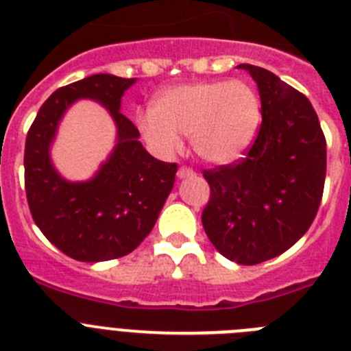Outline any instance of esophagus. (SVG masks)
<instances>
[{
    "label": "esophagus",
    "instance_id": "obj_1",
    "mask_svg": "<svg viewBox=\"0 0 351 351\" xmlns=\"http://www.w3.org/2000/svg\"><path fill=\"white\" fill-rule=\"evenodd\" d=\"M197 173H195V170L188 169V167H181V169L178 170V178L179 179H188V178H195Z\"/></svg>",
    "mask_w": 351,
    "mask_h": 351
}]
</instances>
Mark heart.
Returning <instances> with one entry per match:
<instances>
[{
    "instance_id": "heart-1",
    "label": "heart",
    "mask_w": 351,
    "mask_h": 351,
    "mask_svg": "<svg viewBox=\"0 0 351 351\" xmlns=\"http://www.w3.org/2000/svg\"><path fill=\"white\" fill-rule=\"evenodd\" d=\"M137 126L161 156L179 153L181 135H186L200 160L226 165L243 158L255 142L262 101L243 80L179 84L160 93L154 110L138 114Z\"/></svg>"
}]
</instances>
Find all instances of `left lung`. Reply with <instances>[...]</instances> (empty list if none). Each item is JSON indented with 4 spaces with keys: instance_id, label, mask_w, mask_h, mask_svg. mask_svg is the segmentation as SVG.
I'll return each instance as SVG.
<instances>
[{
    "instance_id": "8db88e82",
    "label": "left lung",
    "mask_w": 351,
    "mask_h": 351,
    "mask_svg": "<svg viewBox=\"0 0 351 351\" xmlns=\"http://www.w3.org/2000/svg\"><path fill=\"white\" fill-rule=\"evenodd\" d=\"M256 82L262 126L247 156L206 170L202 225L225 258L255 265L290 250L324 195L327 144L311 101L265 68L239 64Z\"/></svg>"
}]
</instances>
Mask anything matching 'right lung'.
<instances>
[{"mask_svg": "<svg viewBox=\"0 0 351 351\" xmlns=\"http://www.w3.org/2000/svg\"><path fill=\"white\" fill-rule=\"evenodd\" d=\"M137 79L96 73L52 93L26 138L24 181L42 234L79 262H105L132 253L153 230L176 181L178 165L147 153L141 133L121 112V98ZM79 99L100 103L117 125V144L86 182L63 178L50 149L67 108Z\"/></svg>", "mask_w": 351, "mask_h": 351, "instance_id": "add662e5", "label": "right lung"}]
</instances>
